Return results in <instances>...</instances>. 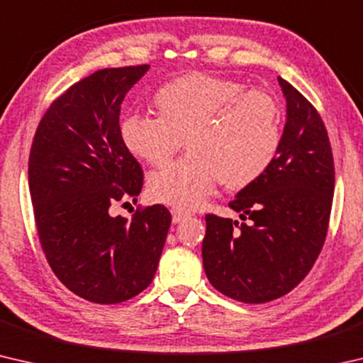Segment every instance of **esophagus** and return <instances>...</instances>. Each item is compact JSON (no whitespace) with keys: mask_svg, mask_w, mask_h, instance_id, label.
<instances>
[{"mask_svg":"<svg viewBox=\"0 0 363 363\" xmlns=\"http://www.w3.org/2000/svg\"><path fill=\"white\" fill-rule=\"evenodd\" d=\"M171 214H173V223H174V224H179L181 220H184V219H186V218L189 216L187 213L179 211V210H173V211H171Z\"/></svg>","mask_w":363,"mask_h":363,"instance_id":"esophagus-1","label":"esophagus"}]
</instances>
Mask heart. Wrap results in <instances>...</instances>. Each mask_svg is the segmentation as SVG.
I'll list each match as a JSON object with an SVG mask.
<instances>
[{
	"instance_id": "heart-1",
	"label": "heart",
	"mask_w": 363,
	"mask_h": 363,
	"mask_svg": "<svg viewBox=\"0 0 363 363\" xmlns=\"http://www.w3.org/2000/svg\"><path fill=\"white\" fill-rule=\"evenodd\" d=\"M152 106L157 118L126 115L120 121L125 149L152 167L167 164L184 139L190 153L149 177L147 190L160 203L195 210L218 181L243 189L259 179L279 152V102L235 79L187 73L163 84Z\"/></svg>"
}]
</instances>
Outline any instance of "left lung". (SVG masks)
Returning <instances> with one entry per match:
<instances>
[{"mask_svg": "<svg viewBox=\"0 0 363 363\" xmlns=\"http://www.w3.org/2000/svg\"><path fill=\"white\" fill-rule=\"evenodd\" d=\"M286 121L272 164L229 206L250 224L206 214L205 274L225 296L269 303L299 285L317 261L335 192L330 139L314 106L279 77Z\"/></svg>", "mask_w": 363, "mask_h": 363, "instance_id": "obj_1", "label": "left lung"}]
</instances>
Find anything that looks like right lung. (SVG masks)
<instances>
[{
    "mask_svg": "<svg viewBox=\"0 0 363 363\" xmlns=\"http://www.w3.org/2000/svg\"><path fill=\"white\" fill-rule=\"evenodd\" d=\"M149 65L102 69L70 86L36 128L28 187L52 272L77 296L116 304L152 284L171 225L163 205L131 220L110 206L143 189V168L120 138V108ZM138 201V200H136Z\"/></svg>",
    "mask_w": 363,
    "mask_h": 363,
    "instance_id": "right-lung-1",
    "label": "right lung"
}]
</instances>
